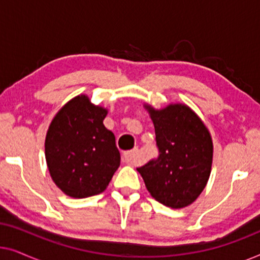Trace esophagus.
<instances>
[{
	"label": "esophagus",
	"instance_id": "34e87169",
	"mask_svg": "<svg viewBox=\"0 0 260 260\" xmlns=\"http://www.w3.org/2000/svg\"><path fill=\"white\" fill-rule=\"evenodd\" d=\"M137 154L138 149H134V150L126 151L123 154V162L126 163V165H135L137 161Z\"/></svg>",
	"mask_w": 260,
	"mask_h": 260
}]
</instances>
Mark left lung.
Returning <instances> with one entry per match:
<instances>
[{
	"instance_id": "left-lung-1",
	"label": "left lung",
	"mask_w": 260,
	"mask_h": 260,
	"mask_svg": "<svg viewBox=\"0 0 260 260\" xmlns=\"http://www.w3.org/2000/svg\"><path fill=\"white\" fill-rule=\"evenodd\" d=\"M147 109L155 126L158 156L137 172L156 201L183 208L197 200L207 184L213 158L211 135L186 105Z\"/></svg>"
}]
</instances>
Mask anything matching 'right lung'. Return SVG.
<instances>
[{
	"label": "right lung",
	"mask_w": 260,
	"mask_h": 260,
	"mask_svg": "<svg viewBox=\"0 0 260 260\" xmlns=\"http://www.w3.org/2000/svg\"><path fill=\"white\" fill-rule=\"evenodd\" d=\"M105 109L86 95L67 103L52 120L45 142L48 170L71 198L101 194L120 165L116 137L103 124Z\"/></svg>",
	"instance_id": "right-lung-1"
}]
</instances>
